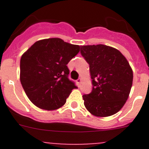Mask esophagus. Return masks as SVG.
I'll return each mask as SVG.
<instances>
[{
  "mask_svg": "<svg viewBox=\"0 0 149 149\" xmlns=\"http://www.w3.org/2000/svg\"><path fill=\"white\" fill-rule=\"evenodd\" d=\"M76 82H77L78 85H79V86H80L81 83V79H77V80H76Z\"/></svg>",
  "mask_w": 149,
  "mask_h": 149,
  "instance_id": "34e87169",
  "label": "esophagus"
}]
</instances>
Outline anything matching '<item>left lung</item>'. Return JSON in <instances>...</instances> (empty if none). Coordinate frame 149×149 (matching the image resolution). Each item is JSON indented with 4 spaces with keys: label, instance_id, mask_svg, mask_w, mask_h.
Instances as JSON below:
<instances>
[{
    "label": "left lung",
    "instance_id": "obj_1",
    "mask_svg": "<svg viewBox=\"0 0 149 149\" xmlns=\"http://www.w3.org/2000/svg\"><path fill=\"white\" fill-rule=\"evenodd\" d=\"M81 54L89 65L93 85L91 92L83 95L86 108L97 117L119 112L133 84L129 63L119 50L104 45L81 46Z\"/></svg>",
    "mask_w": 149,
    "mask_h": 149
}]
</instances>
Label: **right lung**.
<instances>
[{"label":"right lung","mask_w":149,"mask_h":149,"mask_svg":"<svg viewBox=\"0 0 149 149\" xmlns=\"http://www.w3.org/2000/svg\"><path fill=\"white\" fill-rule=\"evenodd\" d=\"M80 51V47L59 38L37 41L20 61V81L28 98L34 105L54 110L65 104L73 88L68 79L67 64Z\"/></svg>","instance_id":"add662e5"}]
</instances>
